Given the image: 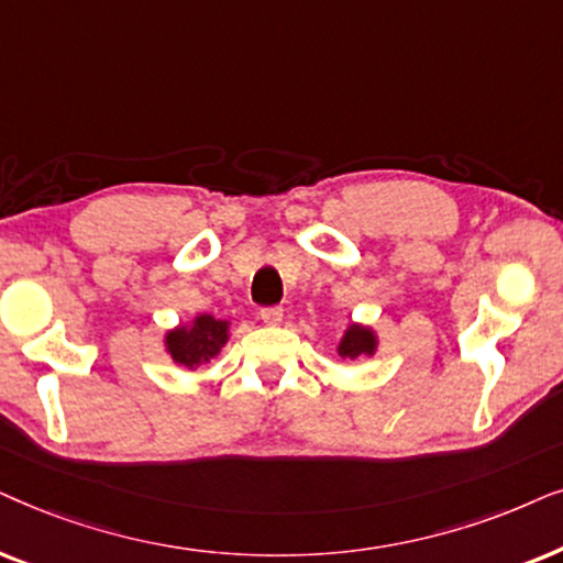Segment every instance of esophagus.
<instances>
[{
	"mask_svg": "<svg viewBox=\"0 0 563 563\" xmlns=\"http://www.w3.org/2000/svg\"><path fill=\"white\" fill-rule=\"evenodd\" d=\"M260 317L265 324H280L283 319V309L280 306H265V309H260Z\"/></svg>",
	"mask_w": 563,
	"mask_h": 563,
	"instance_id": "1",
	"label": "esophagus"
}]
</instances>
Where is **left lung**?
Segmentation results:
<instances>
[{"label":"left lung","mask_w":563,"mask_h":563,"mask_svg":"<svg viewBox=\"0 0 563 563\" xmlns=\"http://www.w3.org/2000/svg\"><path fill=\"white\" fill-rule=\"evenodd\" d=\"M373 350H376V336H373L371 329H363V327H350L340 342L342 357L371 355Z\"/></svg>","instance_id":"1"}]
</instances>
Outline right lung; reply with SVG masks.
Wrapping results in <instances>:
<instances>
[{
	"label": "right lung",
	"mask_w": 563,
	"mask_h": 563,
	"mask_svg": "<svg viewBox=\"0 0 563 563\" xmlns=\"http://www.w3.org/2000/svg\"><path fill=\"white\" fill-rule=\"evenodd\" d=\"M227 321L213 317H198L190 329L179 327L172 334H167L169 355L177 363L187 365V368L208 363L221 350V344L227 342Z\"/></svg>",
	"instance_id": "1"
}]
</instances>
